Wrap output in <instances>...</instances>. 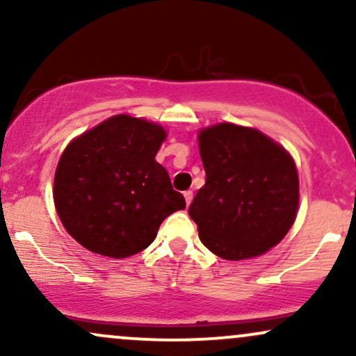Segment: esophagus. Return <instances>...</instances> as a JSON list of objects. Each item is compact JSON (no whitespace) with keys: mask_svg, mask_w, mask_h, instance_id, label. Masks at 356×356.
Returning <instances> with one entry per match:
<instances>
[{"mask_svg":"<svg viewBox=\"0 0 356 356\" xmlns=\"http://www.w3.org/2000/svg\"><path fill=\"white\" fill-rule=\"evenodd\" d=\"M184 197H186V204H187V206H191V202H192V191H186V192H184Z\"/></svg>","mask_w":356,"mask_h":356,"instance_id":"1","label":"esophagus"}]
</instances>
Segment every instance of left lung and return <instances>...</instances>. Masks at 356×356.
I'll return each instance as SVG.
<instances>
[{
    "label": "left lung",
    "mask_w": 356,
    "mask_h": 356,
    "mask_svg": "<svg viewBox=\"0 0 356 356\" xmlns=\"http://www.w3.org/2000/svg\"><path fill=\"white\" fill-rule=\"evenodd\" d=\"M206 184L189 216L202 244L227 261L276 246L296 219L300 181L295 161L259 130L218 124L199 132Z\"/></svg>",
    "instance_id": "left-lung-1"
}]
</instances>
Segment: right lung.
<instances>
[{"mask_svg":"<svg viewBox=\"0 0 356 356\" xmlns=\"http://www.w3.org/2000/svg\"><path fill=\"white\" fill-rule=\"evenodd\" d=\"M167 134L144 118L115 115L73 138L53 184L58 218L76 243L108 257L140 252L167 216L186 207L155 161Z\"/></svg>","mask_w":356,"mask_h":356,"instance_id":"1","label":"right lung"}]
</instances>
